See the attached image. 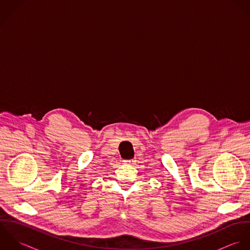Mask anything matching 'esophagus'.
Returning <instances> with one entry per match:
<instances>
[{
    "label": "esophagus",
    "instance_id": "1",
    "mask_svg": "<svg viewBox=\"0 0 250 250\" xmlns=\"http://www.w3.org/2000/svg\"><path fill=\"white\" fill-rule=\"evenodd\" d=\"M135 158H132V159H128V160H125L124 162L125 163V164H129V165H133L134 163H135Z\"/></svg>",
    "mask_w": 250,
    "mask_h": 250
}]
</instances>
